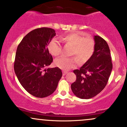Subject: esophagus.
<instances>
[{
  "instance_id": "obj_1",
  "label": "esophagus",
  "mask_w": 127,
  "mask_h": 127,
  "mask_svg": "<svg viewBox=\"0 0 127 127\" xmlns=\"http://www.w3.org/2000/svg\"><path fill=\"white\" fill-rule=\"evenodd\" d=\"M62 73H63V75L64 76V75H66L67 73V72H66V71H63Z\"/></svg>"
}]
</instances>
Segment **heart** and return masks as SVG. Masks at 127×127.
<instances>
[{"instance_id": "b5f03b06", "label": "heart", "mask_w": 127, "mask_h": 127, "mask_svg": "<svg viewBox=\"0 0 127 127\" xmlns=\"http://www.w3.org/2000/svg\"><path fill=\"white\" fill-rule=\"evenodd\" d=\"M62 40L67 44L73 46L71 55H75L80 63H85L91 58L95 48V42L90 36L84 37L78 33H71L62 37ZM50 53L57 56L62 53V46L58 39H53L48 44ZM77 63L76 57H61L55 60L57 67L64 70H68L75 66Z\"/></svg>"}]
</instances>
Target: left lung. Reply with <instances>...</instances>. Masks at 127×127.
<instances>
[{
    "mask_svg": "<svg viewBox=\"0 0 127 127\" xmlns=\"http://www.w3.org/2000/svg\"><path fill=\"white\" fill-rule=\"evenodd\" d=\"M94 39L93 54L79 69L73 70L76 79L71 89L76 97L82 99L93 98L99 94L107 85L112 70L108 44L99 36H94Z\"/></svg>",
    "mask_w": 127,
    "mask_h": 127,
    "instance_id": "obj_1",
    "label": "left lung"
}]
</instances>
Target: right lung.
<instances>
[{
  "mask_svg": "<svg viewBox=\"0 0 127 127\" xmlns=\"http://www.w3.org/2000/svg\"><path fill=\"white\" fill-rule=\"evenodd\" d=\"M55 34L52 29H36L26 34L17 47L14 65L15 75L23 88L36 97L52 94L62 76L57 67L46 68L53 61L47 46Z\"/></svg>",
  "mask_w": 127,
  "mask_h": 127,
  "instance_id": "add662e5",
  "label": "right lung"
}]
</instances>
